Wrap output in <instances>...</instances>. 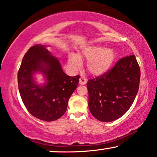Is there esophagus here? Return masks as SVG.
<instances>
[{
  "mask_svg": "<svg viewBox=\"0 0 157 157\" xmlns=\"http://www.w3.org/2000/svg\"><path fill=\"white\" fill-rule=\"evenodd\" d=\"M86 83H87V79L84 78V77H81V78H79V84H80V85H85Z\"/></svg>",
  "mask_w": 157,
  "mask_h": 157,
  "instance_id": "obj_1",
  "label": "esophagus"
}]
</instances>
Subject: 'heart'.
<instances>
[{
  "instance_id": "heart-1",
  "label": "heart",
  "mask_w": 157,
  "mask_h": 157,
  "mask_svg": "<svg viewBox=\"0 0 157 157\" xmlns=\"http://www.w3.org/2000/svg\"><path fill=\"white\" fill-rule=\"evenodd\" d=\"M82 57L87 59V68L94 76L105 74L110 69L116 58V53L112 48H105L104 46L92 45L83 48ZM69 63L74 67L80 65V59L78 55L71 54L69 56Z\"/></svg>"
}]
</instances>
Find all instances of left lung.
<instances>
[{
	"label": "left lung",
	"instance_id": "1",
	"mask_svg": "<svg viewBox=\"0 0 157 157\" xmlns=\"http://www.w3.org/2000/svg\"><path fill=\"white\" fill-rule=\"evenodd\" d=\"M140 67L134 55L119 59L112 69L87 83L89 109L101 122L123 116L134 102L140 80Z\"/></svg>",
	"mask_w": 157,
	"mask_h": 157
}]
</instances>
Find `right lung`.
Wrapping results in <instances>:
<instances>
[{
	"mask_svg": "<svg viewBox=\"0 0 157 157\" xmlns=\"http://www.w3.org/2000/svg\"><path fill=\"white\" fill-rule=\"evenodd\" d=\"M37 71L46 77V82L43 86L37 85L32 78ZM79 77L66 75L58 59L50 55L45 45H35L25 54L17 72L22 101L35 117L47 122L56 120L66 112Z\"/></svg>",
	"mask_w": 157,
	"mask_h": 157,
	"instance_id": "right-lung-1",
	"label": "right lung"
}]
</instances>
